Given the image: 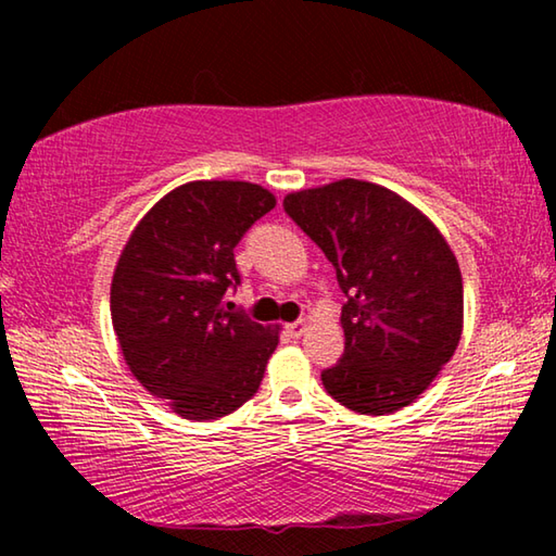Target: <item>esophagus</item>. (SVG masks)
Segmentation results:
<instances>
[{"label":"esophagus","mask_w":556,"mask_h":556,"mask_svg":"<svg viewBox=\"0 0 556 556\" xmlns=\"http://www.w3.org/2000/svg\"><path fill=\"white\" fill-rule=\"evenodd\" d=\"M306 331V321H304V318H299V321H294V324H289L287 326V333L289 336H294V338H299L301 333H304Z\"/></svg>","instance_id":"1"}]
</instances>
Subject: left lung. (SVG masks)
<instances>
[{
    "mask_svg": "<svg viewBox=\"0 0 556 556\" xmlns=\"http://www.w3.org/2000/svg\"><path fill=\"white\" fill-rule=\"evenodd\" d=\"M285 211L336 269L345 351L321 372L343 407H407L454 355L464 281L444 235L390 188L343 178L289 193Z\"/></svg>",
    "mask_w": 556,
    "mask_h": 556,
    "instance_id": "1",
    "label": "left lung"
}]
</instances>
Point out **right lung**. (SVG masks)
I'll list each match as a JSON object with an SVG mask.
<instances>
[{"label":"right lung","instance_id":"obj_1","mask_svg":"<svg viewBox=\"0 0 556 556\" xmlns=\"http://www.w3.org/2000/svg\"><path fill=\"white\" fill-rule=\"evenodd\" d=\"M248 181H191L166 193L122 250L110 312L135 378L184 419L208 421L257 392L279 328L225 301L240 285L235 244L275 208Z\"/></svg>","mask_w":556,"mask_h":556}]
</instances>
